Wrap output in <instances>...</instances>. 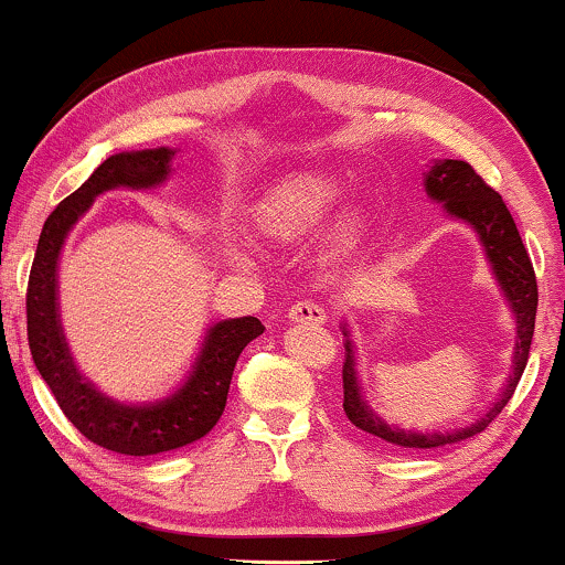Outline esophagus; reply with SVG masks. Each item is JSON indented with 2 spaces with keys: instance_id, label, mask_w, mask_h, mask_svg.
Listing matches in <instances>:
<instances>
[{
  "instance_id": "34e87169",
  "label": "esophagus",
  "mask_w": 565,
  "mask_h": 565,
  "mask_svg": "<svg viewBox=\"0 0 565 565\" xmlns=\"http://www.w3.org/2000/svg\"><path fill=\"white\" fill-rule=\"evenodd\" d=\"M290 322H306V324H322L324 322V309L317 301H296L288 309Z\"/></svg>"
}]
</instances>
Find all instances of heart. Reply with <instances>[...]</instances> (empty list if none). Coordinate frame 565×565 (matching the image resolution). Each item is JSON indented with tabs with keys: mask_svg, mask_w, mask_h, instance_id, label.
Here are the masks:
<instances>
[{
	"mask_svg": "<svg viewBox=\"0 0 565 565\" xmlns=\"http://www.w3.org/2000/svg\"><path fill=\"white\" fill-rule=\"evenodd\" d=\"M343 191L332 178L296 175L277 185L254 206V227L271 241L296 243L309 238L335 212Z\"/></svg>",
	"mask_w": 565,
	"mask_h": 565,
	"instance_id": "obj_1",
	"label": "heart"
}]
</instances>
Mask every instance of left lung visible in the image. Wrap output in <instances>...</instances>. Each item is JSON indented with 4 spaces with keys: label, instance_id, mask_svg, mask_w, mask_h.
I'll return each mask as SVG.
<instances>
[{
    "label": "left lung",
    "instance_id": "1",
    "mask_svg": "<svg viewBox=\"0 0 565 565\" xmlns=\"http://www.w3.org/2000/svg\"><path fill=\"white\" fill-rule=\"evenodd\" d=\"M424 191L435 204H443L445 217L461 220L463 225L475 230L479 246L484 250V259L490 264L492 277H495L500 294H503L508 309L516 319V345H513L511 372H508L505 385L490 408L479 419L466 427L456 429H401L395 424L382 419V416L369 406L364 393H361L359 369H356V345L351 340V330L343 322L345 335V361H343V408L351 424L369 435L380 437L401 450H435L443 445L461 443L466 437H475L482 431L505 403L511 401L521 374L526 369L529 348L534 335V317H537V280H534V267L529 259L524 243L508 212L505 201L498 191H492L482 178L477 175L475 167L461 159H431L424 172Z\"/></svg>",
    "mask_w": 565,
    "mask_h": 565
}]
</instances>
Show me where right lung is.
Instances as JSON below:
<instances>
[{
	"instance_id": "add662e5",
	"label": "right lung",
	"mask_w": 565,
	"mask_h": 565,
	"mask_svg": "<svg viewBox=\"0 0 565 565\" xmlns=\"http://www.w3.org/2000/svg\"><path fill=\"white\" fill-rule=\"evenodd\" d=\"M172 159L175 149L170 146L120 151L104 159L94 175L46 217L28 277V345L33 364L75 429L90 443L125 456H157L209 435L225 411L235 361L243 348L264 332L256 317L212 322L185 380L172 387L170 395L149 403L109 398L73 361L60 319V256L70 230L102 193L115 188L146 191L162 185L172 172Z\"/></svg>"
}]
</instances>
